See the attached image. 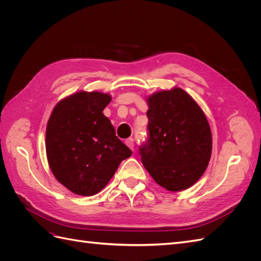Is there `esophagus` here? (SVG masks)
I'll return each mask as SVG.
<instances>
[{"label":"esophagus","instance_id":"esophagus-1","mask_svg":"<svg viewBox=\"0 0 261 261\" xmlns=\"http://www.w3.org/2000/svg\"><path fill=\"white\" fill-rule=\"evenodd\" d=\"M126 145H127V147L129 148V149H134V139L133 138H129V139H127L126 140Z\"/></svg>","mask_w":261,"mask_h":261}]
</instances>
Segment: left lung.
I'll return each instance as SVG.
<instances>
[{
    "instance_id": "left-lung-1",
    "label": "left lung",
    "mask_w": 261,
    "mask_h": 261,
    "mask_svg": "<svg viewBox=\"0 0 261 261\" xmlns=\"http://www.w3.org/2000/svg\"><path fill=\"white\" fill-rule=\"evenodd\" d=\"M149 141L141 162L155 183L170 192L193 186L206 171L212 151L206 114L179 87L146 98Z\"/></svg>"
}]
</instances>
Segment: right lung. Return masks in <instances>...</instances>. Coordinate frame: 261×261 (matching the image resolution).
Wrapping results in <instances>:
<instances>
[{"instance_id": "add662e5", "label": "right lung", "mask_w": 261, "mask_h": 261, "mask_svg": "<svg viewBox=\"0 0 261 261\" xmlns=\"http://www.w3.org/2000/svg\"><path fill=\"white\" fill-rule=\"evenodd\" d=\"M110 93L81 90L62 99L46 124V159L54 177L68 191L92 196L103 189L130 149L102 113Z\"/></svg>"}]
</instances>
